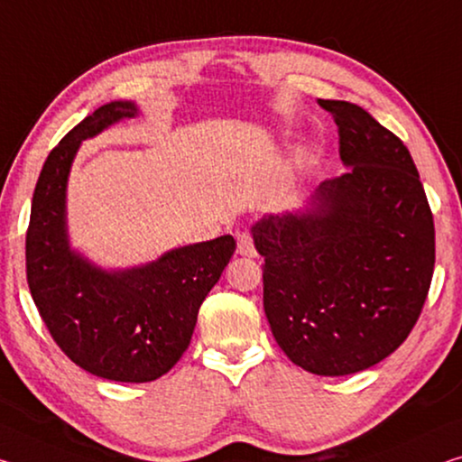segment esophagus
<instances>
[{"label": "esophagus", "instance_id": "esophagus-1", "mask_svg": "<svg viewBox=\"0 0 462 462\" xmlns=\"http://www.w3.org/2000/svg\"><path fill=\"white\" fill-rule=\"evenodd\" d=\"M238 254H243V257H257V248H254L253 243V236L248 232L238 234Z\"/></svg>", "mask_w": 462, "mask_h": 462}]
</instances>
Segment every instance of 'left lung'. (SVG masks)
<instances>
[{
  "label": "left lung",
  "instance_id": "obj_1",
  "mask_svg": "<svg viewBox=\"0 0 462 462\" xmlns=\"http://www.w3.org/2000/svg\"><path fill=\"white\" fill-rule=\"evenodd\" d=\"M339 127L341 177L304 214L253 228L263 306L277 346L300 368L346 376L383 362L426 304L434 216L407 145L362 106L319 100Z\"/></svg>",
  "mask_w": 462,
  "mask_h": 462
}]
</instances>
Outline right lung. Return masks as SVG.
Wrapping results in <instances>:
<instances>
[{
    "label": "right lung",
    "mask_w": 462,
    "mask_h": 462,
    "mask_svg": "<svg viewBox=\"0 0 462 462\" xmlns=\"http://www.w3.org/2000/svg\"><path fill=\"white\" fill-rule=\"evenodd\" d=\"M135 115L134 102H108L51 150L26 230V280L42 323L73 364L115 383H152L180 360L203 300L236 248L226 234L115 273L69 251L65 187L73 156L82 139Z\"/></svg>",
    "instance_id": "1"
}]
</instances>
